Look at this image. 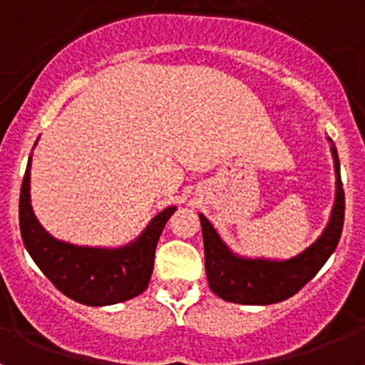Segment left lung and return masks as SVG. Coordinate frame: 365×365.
<instances>
[{
	"mask_svg": "<svg viewBox=\"0 0 365 365\" xmlns=\"http://www.w3.org/2000/svg\"><path fill=\"white\" fill-rule=\"evenodd\" d=\"M331 143V153L336 173V197L327 227L311 247L291 259H248L234 254L222 243L212 222L199 214L205 243V269L212 292L225 302L241 305H270L291 298L311 282L316 272L324 267L329 256L334 252L340 241L346 214V197L340 179V160L338 151Z\"/></svg>",
	"mask_w": 365,
	"mask_h": 365,
	"instance_id": "obj_1",
	"label": "left lung"
}]
</instances>
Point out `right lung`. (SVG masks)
Listing matches in <instances>:
<instances>
[{
    "mask_svg": "<svg viewBox=\"0 0 365 365\" xmlns=\"http://www.w3.org/2000/svg\"><path fill=\"white\" fill-rule=\"evenodd\" d=\"M175 210V206L164 208L137 240L124 247L95 248L63 243L47 234L32 212L29 159L19 192V230L27 252L58 291L89 307H102L146 291L153 272L155 248L164 225Z\"/></svg>",
    "mask_w": 365,
    "mask_h": 365,
    "instance_id": "add662e5",
    "label": "right lung"
}]
</instances>
